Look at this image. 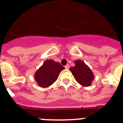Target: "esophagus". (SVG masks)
I'll list each match as a JSON object with an SVG mask.
<instances>
[{"label": "esophagus", "mask_w": 123, "mask_h": 123, "mask_svg": "<svg viewBox=\"0 0 123 123\" xmlns=\"http://www.w3.org/2000/svg\"><path fill=\"white\" fill-rule=\"evenodd\" d=\"M65 68L66 69H69L70 68V65H69V64H67V65H65Z\"/></svg>", "instance_id": "34e87169"}]
</instances>
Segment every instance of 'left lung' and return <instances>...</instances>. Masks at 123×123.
Masks as SVG:
<instances>
[{"instance_id": "8db88e82", "label": "left lung", "mask_w": 123, "mask_h": 123, "mask_svg": "<svg viewBox=\"0 0 123 123\" xmlns=\"http://www.w3.org/2000/svg\"><path fill=\"white\" fill-rule=\"evenodd\" d=\"M74 63L75 66L71 67L70 70L76 81L83 86L91 85L94 78L92 70L82 61H75Z\"/></svg>"}]
</instances>
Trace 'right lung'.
I'll return each instance as SVG.
<instances>
[{
    "instance_id": "right-lung-1",
    "label": "right lung",
    "mask_w": 123,
    "mask_h": 123,
    "mask_svg": "<svg viewBox=\"0 0 123 123\" xmlns=\"http://www.w3.org/2000/svg\"><path fill=\"white\" fill-rule=\"evenodd\" d=\"M64 69L59 62L48 60L35 73V79L40 86L47 88L56 80L58 74Z\"/></svg>"
}]
</instances>
